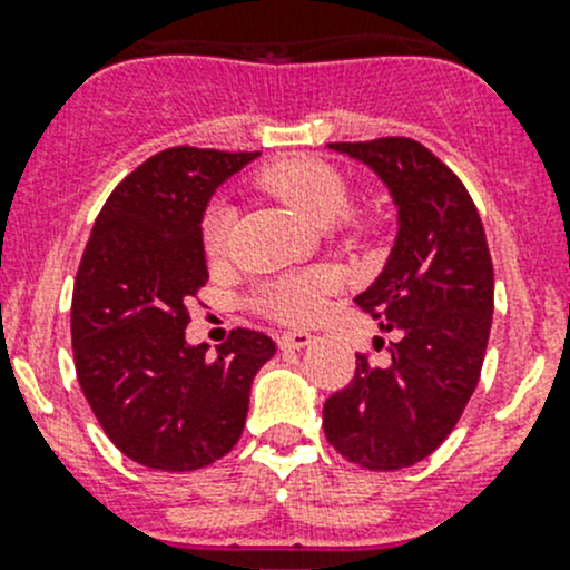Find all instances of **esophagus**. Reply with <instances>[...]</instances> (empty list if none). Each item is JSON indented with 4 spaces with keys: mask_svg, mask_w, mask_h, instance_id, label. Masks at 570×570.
<instances>
[{
    "mask_svg": "<svg viewBox=\"0 0 570 570\" xmlns=\"http://www.w3.org/2000/svg\"><path fill=\"white\" fill-rule=\"evenodd\" d=\"M314 342V336L308 331H286L278 336V344L284 350H303Z\"/></svg>",
    "mask_w": 570,
    "mask_h": 570,
    "instance_id": "esophagus-1",
    "label": "esophagus"
}]
</instances>
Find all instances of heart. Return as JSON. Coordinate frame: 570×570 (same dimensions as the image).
I'll use <instances>...</instances> for the list:
<instances>
[{"label":"heart","instance_id":"1","mask_svg":"<svg viewBox=\"0 0 570 570\" xmlns=\"http://www.w3.org/2000/svg\"><path fill=\"white\" fill-rule=\"evenodd\" d=\"M258 187L264 193L284 200L289 209H295L303 220L312 226L327 228L333 220L347 212L350 206V178L331 163H322L314 157H284L278 163L267 165L256 176ZM234 209L228 204H215L204 217V248L212 258L223 256L228 250L232 237ZM370 226L366 217L344 215L347 232H364ZM331 292V278L322 273L286 275V278L269 281L256 292V308L264 314L284 322H308L320 317L325 306V295Z\"/></svg>","mask_w":570,"mask_h":570}]
</instances>
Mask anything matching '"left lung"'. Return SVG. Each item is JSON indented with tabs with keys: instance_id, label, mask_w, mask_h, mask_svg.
<instances>
[{
	"instance_id": "obj_1",
	"label": "left lung",
	"mask_w": 570,
	"mask_h": 570,
	"mask_svg": "<svg viewBox=\"0 0 570 570\" xmlns=\"http://www.w3.org/2000/svg\"><path fill=\"white\" fill-rule=\"evenodd\" d=\"M327 148L364 163L396 206L386 267L355 297L396 342L383 366L355 355L353 381L325 402L322 428L347 461L405 469L439 450L480 381L493 317L485 228L461 178L422 142L381 137Z\"/></svg>"
}]
</instances>
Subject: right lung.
Wrapping results in <instances>:
<instances>
[{"label": "right lung", "mask_w": 570, "mask_h": 570, "mask_svg": "<svg viewBox=\"0 0 570 570\" xmlns=\"http://www.w3.org/2000/svg\"><path fill=\"white\" fill-rule=\"evenodd\" d=\"M258 157L178 146L131 170L96 217L71 303L79 386L115 446L159 471H195L234 450L250 383L275 355L258 331L209 358L189 344L187 303L206 284L204 212Z\"/></svg>", "instance_id": "1"}]
</instances>
